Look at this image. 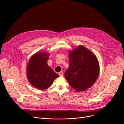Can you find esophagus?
Segmentation results:
<instances>
[{
  "instance_id": "34e87169",
  "label": "esophagus",
  "mask_w": 124,
  "mask_h": 124,
  "mask_svg": "<svg viewBox=\"0 0 124 124\" xmlns=\"http://www.w3.org/2000/svg\"><path fill=\"white\" fill-rule=\"evenodd\" d=\"M58 74H59V76L62 77V76H63V72H62V71H61V72H60L58 73Z\"/></svg>"
}]
</instances>
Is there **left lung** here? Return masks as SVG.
Segmentation results:
<instances>
[{
	"label": "left lung",
	"instance_id": "8db88e82",
	"mask_svg": "<svg viewBox=\"0 0 124 124\" xmlns=\"http://www.w3.org/2000/svg\"><path fill=\"white\" fill-rule=\"evenodd\" d=\"M69 67L65 77L69 85L77 92L85 91L95 83L99 74L96 56L83 46L69 52Z\"/></svg>",
	"mask_w": 124,
	"mask_h": 124
}]
</instances>
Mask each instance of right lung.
Returning <instances> with one entry per match:
<instances>
[{"label": "right lung", "mask_w": 124, "mask_h": 124, "mask_svg": "<svg viewBox=\"0 0 124 124\" xmlns=\"http://www.w3.org/2000/svg\"><path fill=\"white\" fill-rule=\"evenodd\" d=\"M48 53L38 52L30 59L26 69L29 82L33 86L40 90L50 87L59 75L55 73L47 65Z\"/></svg>", "instance_id": "add662e5"}]
</instances>
